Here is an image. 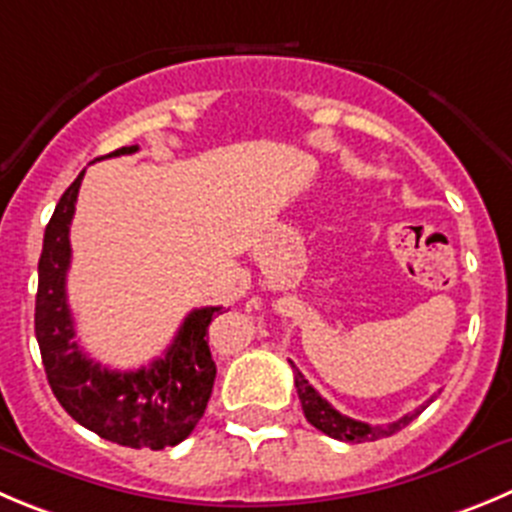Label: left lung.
I'll return each instance as SVG.
<instances>
[{
    "label": "left lung",
    "mask_w": 512,
    "mask_h": 512,
    "mask_svg": "<svg viewBox=\"0 0 512 512\" xmlns=\"http://www.w3.org/2000/svg\"><path fill=\"white\" fill-rule=\"evenodd\" d=\"M290 366H293L295 389H298L305 419H308L315 429H321L323 434H328V437H333V439H341V442H374V439L391 437V434H396L399 429L407 427L412 419H417L419 414H422V409L427 407L429 401H432L429 399L427 404H422L419 409H414L412 414H404V417L396 419V422H391V424H366V422H358V419L346 417V414H341L338 409H333L331 404H328V401L308 384V379H305V376L295 369L293 361H290Z\"/></svg>",
    "instance_id": "obj_1"
}]
</instances>
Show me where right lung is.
Segmentation results:
<instances>
[{
	"label": "right lung",
	"mask_w": 512,
	"mask_h": 512,
	"mask_svg": "<svg viewBox=\"0 0 512 512\" xmlns=\"http://www.w3.org/2000/svg\"><path fill=\"white\" fill-rule=\"evenodd\" d=\"M123 146L113 154H136ZM85 171L65 189L45 229L37 272L35 333L52 394L78 424L123 447L164 450L184 442L204 417L217 366L207 346V328L219 305L191 310L164 356L138 371H111L95 364L75 341L68 308L70 222Z\"/></svg>",
	"instance_id": "add662e5"
}]
</instances>
